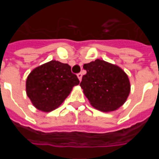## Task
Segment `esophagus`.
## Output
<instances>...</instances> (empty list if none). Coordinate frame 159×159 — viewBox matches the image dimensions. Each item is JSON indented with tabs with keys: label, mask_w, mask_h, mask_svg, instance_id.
<instances>
[{
	"label": "esophagus",
	"mask_w": 159,
	"mask_h": 159,
	"mask_svg": "<svg viewBox=\"0 0 159 159\" xmlns=\"http://www.w3.org/2000/svg\"><path fill=\"white\" fill-rule=\"evenodd\" d=\"M77 76H78V78H79V80H80V81H81V80H82V76H83L82 73H81V72L78 73V74H77Z\"/></svg>",
	"instance_id": "1"
}]
</instances>
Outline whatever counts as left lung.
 <instances>
[{
	"label": "left lung",
	"mask_w": 159,
	"mask_h": 159,
	"mask_svg": "<svg viewBox=\"0 0 159 159\" xmlns=\"http://www.w3.org/2000/svg\"><path fill=\"white\" fill-rule=\"evenodd\" d=\"M80 87L91 104L102 111H113L125 102L130 91L127 75L119 67L95 60L84 65Z\"/></svg>",
	"instance_id": "left-lung-1"
}]
</instances>
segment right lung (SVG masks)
I'll return each instance as SVG.
<instances>
[{"label": "right lung", "instance_id": "1", "mask_svg": "<svg viewBox=\"0 0 159 159\" xmlns=\"http://www.w3.org/2000/svg\"><path fill=\"white\" fill-rule=\"evenodd\" d=\"M79 84L68 64L52 60L32 70L26 81V92L38 110L48 112L58 107Z\"/></svg>", "mask_w": 159, "mask_h": 159}]
</instances>
